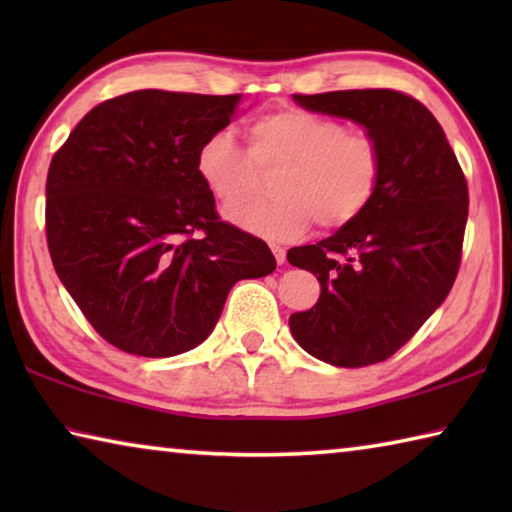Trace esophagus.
<instances>
[{
	"label": "esophagus",
	"mask_w": 512,
	"mask_h": 512,
	"mask_svg": "<svg viewBox=\"0 0 512 512\" xmlns=\"http://www.w3.org/2000/svg\"><path fill=\"white\" fill-rule=\"evenodd\" d=\"M271 250H273V255H275V259H277V264H284V262H287V250H284L282 246L271 244Z\"/></svg>",
	"instance_id": "34e87169"
}]
</instances>
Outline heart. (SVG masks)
Segmentation results:
<instances>
[{
    "instance_id": "heart-1",
    "label": "heart",
    "mask_w": 512,
    "mask_h": 512,
    "mask_svg": "<svg viewBox=\"0 0 512 512\" xmlns=\"http://www.w3.org/2000/svg\"><path fill=\"white\" fill-rule=\"evenodd\" d=\"M277 171L268 203L230 207L228 219L268 239H293L316 221L341 230L368 210L384 176V151L368 131L307 108H277L248 124V149L228 131L207 135L196 151V173L221 205L262 189Z\"/></svg>"
}]
</instances>
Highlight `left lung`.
Masks as SVG:
<instances>
[{
  "instance_id": "8db88e82",
  "label": "left lung",
  "mask_w": 512,
  "mask_h": 512,
  "mask_svg": "<svg viewBox=\"0 0 512 512\" xmlns=\"http://www.w3.org/2000/svg\"><path fill=\"white\" fill-rule=\"evenodd\" d=\"M302 108L352 119L384 151L377 196L357 221L291 248L320 298L291 314L293 339L339 368L386 361L440 307L458 275L467 221L465 173L436 117L397 90L293 94Z\"/></svg>"
}]
</instances>
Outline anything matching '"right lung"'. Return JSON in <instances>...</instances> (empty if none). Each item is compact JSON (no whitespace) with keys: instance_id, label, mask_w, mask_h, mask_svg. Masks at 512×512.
Instances as JSON below:
<instances>
[{"instance_id":"right-lung-1","label":"right lung","mask_w":512,"mask_h":512,"mask_svg":"<svg viewBox=\"0 0 512 512\" xmlns=\"http://www.w3.org/2000/svg\"><path fill=\"white\" fill-rule=\"evenodd\" d=\"M241 94L137 90L99 103L54 153L51 262L101 339L140 357L203 343L232 284L275 271L262 239L221 221L196 173Z\"/></svg>"}]
</instances>
